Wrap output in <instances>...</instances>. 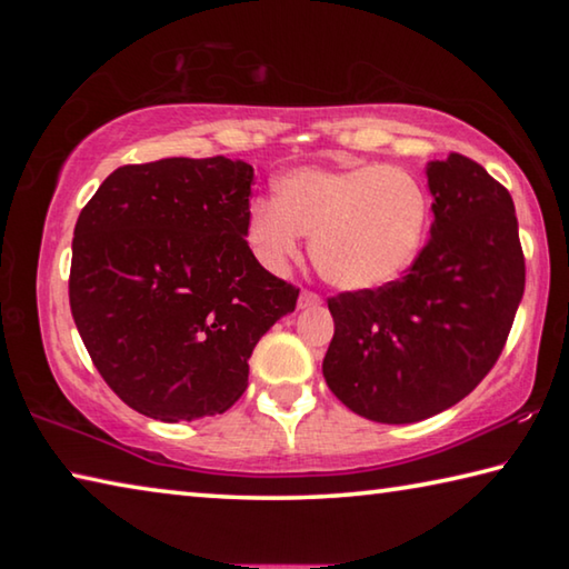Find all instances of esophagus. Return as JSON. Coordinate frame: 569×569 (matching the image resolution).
<instances>
[{
    "mask_svg": "<svg viewBox=\"0 0 569 569\" xmlns=\"http://www.w3.org/2000/svg\"><path fill=\"white\" fill-rule=\"evenodd\" d=\"M313 306H321V296L306 288V291H301V296H298V308H313Z\"/></svg>",
    "mask_w": 569,
    "mask_h": 569,
    "instance_id": "1",
    "label": "esophagus"
}]
</instances>
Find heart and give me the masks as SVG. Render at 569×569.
<instances>
[{"mask_svg": "<svg viewBox=\"0 0 569 569\" xmlns=\"http://www.w3.org/2000/svg\"><path fill=\"white\" fill-rule=\"evenodd\" d=\"M429 226V196L411 172L391 166L301 168L276 182V203L258 200L248 243L268 268L298 256V236L326 281L363 291L397 281L417 261Z\"/></svg>", "mask_w": 569, "mask_h": 569, "instance_id": "b5f03b06", "label": "heart"}]
</instances>
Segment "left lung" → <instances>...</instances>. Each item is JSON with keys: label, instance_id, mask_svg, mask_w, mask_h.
<instances>
[{"label": "left lung", "instance_id": "8db88e82", "mask_svg": "<svg viewBox=\"0 0 569 569\" xmlns=\"http://www.w3.org/2000/svg\"><path fill=\"white\" fill-rule=\"evenodd\" d=\"M431 238L399 281L329 298L323 377L336 399L379 423L455 407L502 353L525 293L509 190L459 152L427 166Z\"/></svg>", "mask_w": 569, "mask_h": 569}]
</instances>
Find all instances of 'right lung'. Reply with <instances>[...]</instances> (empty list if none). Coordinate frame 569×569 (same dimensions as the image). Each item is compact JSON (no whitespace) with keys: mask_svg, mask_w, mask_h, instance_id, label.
<instances>
[{"mask_svg":"<svg viewBox=\"0 0 569 569\" xmlns=\"http://www.w3.org/2000/svg\"><path fill=\"white\" fill-rule=\"evenodd\" d=\"M253 168L166 158L104 178L74 226L70 308L94 369L160 421L228 411L248 359L298 288L246 240Z\"/></svg>","mask_w":569,"mask_h":569,"instance_id":"add662e5","label":"right lung"}]
</instances>
